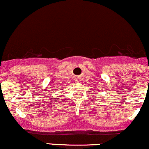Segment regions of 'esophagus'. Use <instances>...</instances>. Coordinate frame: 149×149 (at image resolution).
<instances>
[{
	"label": "esophagus",
	"mask_w": 149,
	"mask_h": 149,
	"mask_svg": "<svg viewBox=\"0 0 149 149\" xmlns=\"http://www.w3.org/2000/svg\"><path fill=\"white\" fill-rule=\"evenodd\" d=\"M75 80H76V81H77V82H78V81H80V80H79V78H76V79H75Z\"/></svg>",
	"instance_id": "obj_1"
}]
</instances>
